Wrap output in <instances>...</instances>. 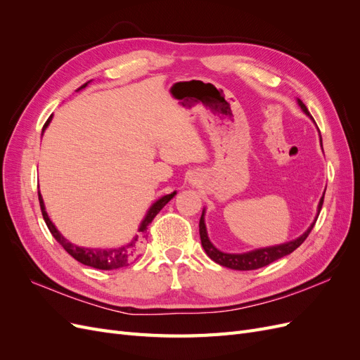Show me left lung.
I'll return each mask as SVG.
<instances>
[{
  "label": "left lung",
  "mask_w": 360,
  "mask_h": 360,
  "mask_svg": "<svg viewBox=\"0 0 360 360\" xmlns=\"http://www.w3.org/2000/svg\"><path fill=\"white\" fill-rule=\"evenodd\" d=\"M297 103L302 108V111L309 115L308 108L304 106V103L300 99H297ZM320 139H321V136H320ZM321 147H323V144H321ZM323 200H324V195L319 202V213L317 214H320ZM315 221H317V219H315ZM315 221L307 231H304L300 237L296 238V240H291V242L276 245V246L255 249V250H250V252H245V254H225V252H221L219 249H216L212 245V242L209 240V236H207L205 224H204V212H202L201 219H200V237H201V245L205 250V254L209 255L214 261V263L221 264L224 267H228V269H234V270H255V269H259V267L269 266L270 263H274V261L291 254L292 250H296L304 240H307V237L309 236L311 230L315 225Z\"/></svg>",
  "instance_id": "1"
}]
</instances>
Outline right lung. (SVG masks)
Wrapping results in <instances>:
<instances>
[{"mask_svg": "<svg viewBox=\"0 0 360 360\" xmlns=\"http://www.w3.org/2000/svg\"><path fill=\"white\" fill-rule=\"evenodd\" d=\"M85 82L82 86H79L78 90L84 89L86 86ZM52 115L48 118V122L45 123L41 129V135L45 132V129L48 127V124L51 123ZM176 195V192H172L169 195H165V197H162L160 200H158L153 205L150 207V210L147 212L144 221L141 222L139 228H138V236H135L132 240H130L127 245H123L120 248H110V249H96V248H81V246H76L72 245L70 242H68L66 238L61 236V233L57 230L56 225L52 224V221L49 219V216L45 210V204H43V198L39 192V201H40V209H41V214H43V219H45L51 234L56 237V240L68 250V254H70L76 261H79V263L85 264V266H90L94 269H99V270H114V269H120V267H126L129 266L132 261H135L139 257V250L141 246H143V242L146 238L147 234V228L151 224V221L155 219V216L165 207L171 198Z\"/></svg>", "mask_w": 360, "mask_h": 360, "instance_id": "obj_1", "label": "right lung"}]
</instances>
